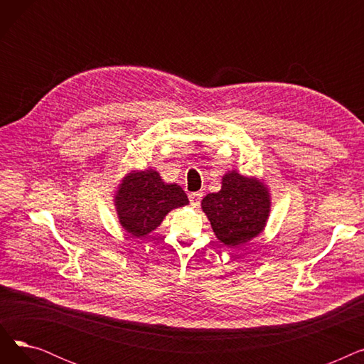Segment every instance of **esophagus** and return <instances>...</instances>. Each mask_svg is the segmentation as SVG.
Listing matches in <instances>:
<instances>
[{
  "instance_id": "obj_1",
  "label": "esophagus",
  "mask_w": 364,
  "mask_h": 364,
  "mask_svg": "<svg viewBox=\"0 0 364 364\" xmlns=\"http://www.w3.org/2000/svg\"><path fill=\"white\" fill-rule=\"evenodd\" d=\"M203 198V192H196V193H190L188 195V199H190V203H192L193 206H198L200 203V199Z\"/></svg>"
}]
</instances>
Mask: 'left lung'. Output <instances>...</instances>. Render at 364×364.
<instances>
[{"mask_svg": "<svg viewBox=\"0 0 364 364\" xmlns=\"http://www.w3.org/2000/svg\"><path fill=\"white\" fill-rule=\"evenodd\" d=\"M200 205L217 239L236 247L264 232L272 211V193L264 180L232 169L223 176L220 192L206 195Z\"/></svg>", "mask_w": 364, "mask_h": 364, "instance_id": "1", "label": "left lung"}]
</instances>
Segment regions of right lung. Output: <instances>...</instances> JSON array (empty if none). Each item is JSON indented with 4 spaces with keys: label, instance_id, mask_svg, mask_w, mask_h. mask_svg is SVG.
<instances>
[{
    "label": "right lung",
    "instance_id": "1",
    "mask_svg": "<svg viewBox=\"0 0 364 364\" xmlns=\"http://www.w3.org/2000/svg\"><path fill=\"white\" fill-rule=\"evenodd\" d=\"M113 205L124 230L143 237L156 230L172 209L188 205V199L178 184L165 183L158 171L131 169L114 190Z\"/></svg>",
    "mask_w": 364,
    "mask_h": 364
}]
</instances>
